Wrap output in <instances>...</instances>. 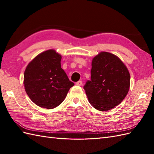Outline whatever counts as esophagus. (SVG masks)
I'll use <instances>...</instances> for the list:
<instances>
[{
  "label": "esophagus",
  "mask_w": 154,
  "mask_h": 154,
  "mask_svg": "<svg viewBox=\"0 0 154 154\" xmlns=\"http://www.w3.org/2000/svg\"><path fill=\"white\" fill-rule=\"evenodd\" d=\"M75 84H76L78 86H81V85H82V81H77V82L75 83Z\"/></svg>",
  "instance_id": "34e87169"
}]
</instances>
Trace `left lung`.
<instances>
[{
	"label": "left lung",
	"mask_w": 154,
	"mask_h": 154,
	"mask_svg": "<svg viewBox=\"0 0 154 154\" xmlns=\"http://www.w3.org/2000/svg\"><path fill=\"white\" fill-rule=\"evenodd\" d=\"M130 81V73L122 61L114 54L100 52L93 58L91 80L83 89L92 106L106 111L119 105L126 97Z\"/></svg>",
	"instance_id": "1"
}]
</instances>
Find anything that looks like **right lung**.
<instances>
[{
    "label": "right lung",
    "instance_id": "right-lung-1",
    "mask_svg": "<svg viewBox=\"0 0 154 154\" xmlns=\"http://www.w3.org/2000/svg\"><path fill=\"white\" fill-rule=\"evenodd\" d=\"M61 60L55 50H47L35 57L26 69V92L36 105L48 109L57 107L74 85L61 67Z\"/></svg>",
    "mask_w": 154,
    "mask_h": 154
}]
</instances>
